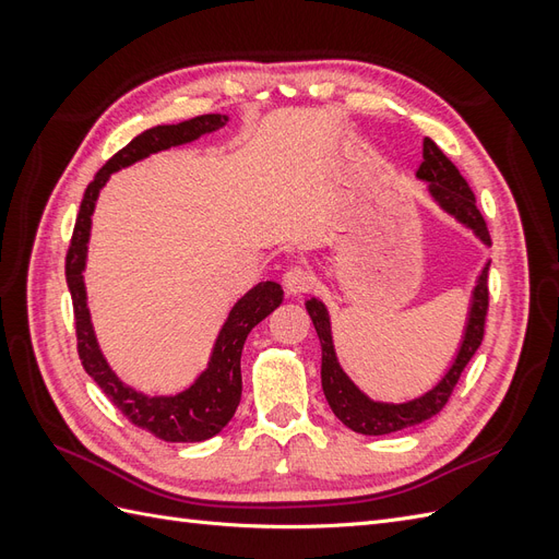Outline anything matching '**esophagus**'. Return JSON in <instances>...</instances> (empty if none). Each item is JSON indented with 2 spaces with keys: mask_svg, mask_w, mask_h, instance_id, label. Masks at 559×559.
Instances as JSON below:
<instances>
[{
  "mask_svg": "<svg viewBox=\"0 0 559 559\" xmlns=\"http://www.w3.org/2000/svg\"><path fill=\"white\" fill-rule=\"evenodd\" d=\"M312 284H314V275H312V270H308L306 265H292L284 273V286L289 294L308 292Z\"/></svg>",
  "mask_w": 559,
  "mask_h": 559,
  "instance_id": "34e87169",
  "label": "esophagus"
}]
</instances>
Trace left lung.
<instances>
[{
	"instance_id": "left-lung-1",
	"label": "left lung",
	"mask_w": 559,
	"mask_h": 559,
	"mask_svg": "<svg viewBox=\"0 0 559 559\" xmlns=\"http://www.w3.org/2000/svg\"><path fill=\"white\" fill-rule=\"evenodd\" d=\"M421 156H425V160L419 165L417 179L429 183L431 198L448 214H452L456 222L476 233L485 245H492L489 242L485 218L476 207V195H473L471 186L466 183L462 173L456 170L454 163L429 138H425V154ZM487 270H489V263H485L476 289H473L464 341L460 345V352H456L450 370L441 378V382L431 389V392L421 394L419 399H413L408 403L370 401L361 389L345 376L341 364H337L333 337H331V321H329L324 302L317 298H310L306 302L308 314L312 317V324L321 343V386H324V396L331 405L333 415L341 419L345 427L366 436H382V433H392V431L421 425V421H427L429 417L443 411L452 389L462 378V370L466 368V364L471 361V357L478 352L483 343L485 317L489 308Z\"/></svg>"
}]
</instances>
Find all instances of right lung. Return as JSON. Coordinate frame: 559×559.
Listing matches in <instances>:
<instances>
[{"label":"right lung","instance_id":"right-lung-1","mask_svg":"<svg viewBox=\"0 0 559 559\" xmlns=\"http://www.w3.org/2000/svg\"><path fill=\"white\" fill-rule=\"evenodd\" d=\"M228 116L205 114L191 121L177 126H156L138 134L128 146L114 154L103 170L88 183L76 214L70 249L64 259L67 286L72 294L74 321H76V349L86 373L97 382V386L109 396V401L121 411L134 427L154 433L167 443H198L222 431L235 415L242 396V373L240 357L249 331L263 321L284 298L277 282H261L235 302L226 324L218 333L207 368L200 378L177 396H146L134 392L128 384L116 378L107 359L99 352L97 337L91 324V312L86 306V284H83V267H86L88 238H91V216L103 186L109 181L111 173L121 167L138 163L151 154H158L170 146L198 140L200 134L214 132L226 126Z\"/></svg>","mask_w":559,"mask_h":559}]
</instances>
